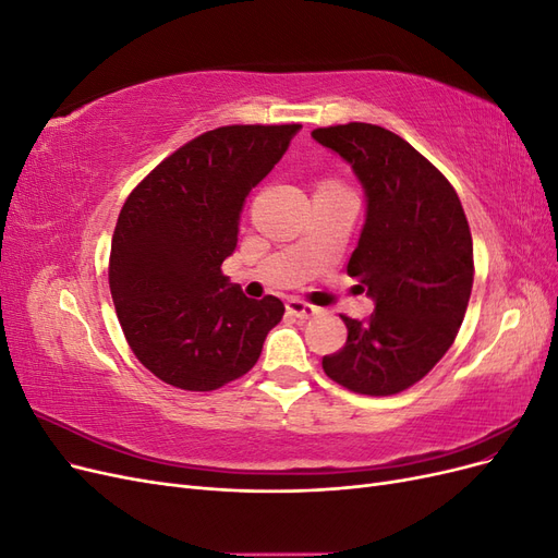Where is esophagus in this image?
I'll use <instances>...</instances> for the list:
<instances>
[{
    "label": "esophagus",
    "instance_id": "esophagus-1",
    "mask_svg": "<svg viewBox=\"0 0 558 558\" xmlns=\"http://www.w3.org/2000/svg\"><path fill=\"white\" fill-rule=\"evenodd\" d=\"M286 312H289V314L295 316V318H312V316H316L320 310L314 307V305H307L305 300L291 298L289 302H286Z\"/></svg>",
    "mask_w": 558,
    "mask_h": 558
}]
</instances>
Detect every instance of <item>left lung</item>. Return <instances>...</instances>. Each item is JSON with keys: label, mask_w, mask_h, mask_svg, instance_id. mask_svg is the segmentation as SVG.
I'll return each mask as SVG.
<instances>
[{"label": "left lung", "mask_w": 558, "mask_h": 558, "mask_svg": "<svg viewBox=\"0 0 558 558\" xmlns=\"http://www.w3.org/2000/svg\"><path fill=\"white\" fill-rule=\"evenodd\" d=\"M312 137L363 185L347 272L375 300L369 318L342 316L347 344L324 356V373L353 393L393 396L426 377L461 328L475 275L468 218L451 183L391 130L347 123Z\"/></svg>", "instance_id": "obj_1"}]
</instances>
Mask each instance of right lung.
I'll list each match as a JSON object with an SVG mask.
<instances>
[{
    "label": "right lung",
    "instance_id": "right-lung-1",
    "mask_svg": "<svg viewBox=\"0 0 558 558\" xmlns=\"http://www.w3.org/2000/svg\"><path fill=\"white\" fill-rule=\"evenodd\" d=\"M302 125H228L165 158L130 193L111 240L109 286L140 363L183 391H214L256 365L283 316L221 272L244 199Z\"/></svg>",
    "mask_w": 558,
    "mask_h": 558
}]
</instances>
